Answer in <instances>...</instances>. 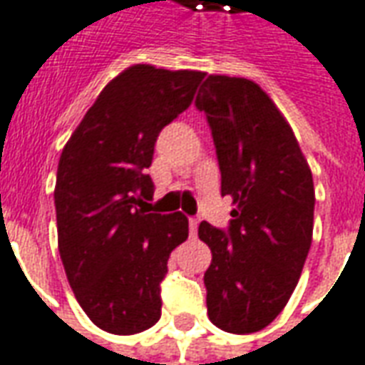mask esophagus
<instances>
[{"instance_id":"esophagus-1","label":"esophagus","mask_w":365,"mask_h":365,"mask_svg":"<svg viewBox=\"0 0 365 365\" xmlns=\"http://www.w3.org/2000/svg\"><path fill=\"white\" fill-rule=\"evenodd\" d=\"M188 228H190V236H197L198 218H188Z\"/></svg>"}]
</instances>
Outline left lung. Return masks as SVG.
<instances>
[{"label":"left lung","instance_id":"obj_1","mask_svg":"<svg viewBox=\"0 0 365 365\" xmlns=\"http://www.w3.org/2000/svg\"><path fill=\"white\" fill-rule=\"evenodd\" d=\"M215 139L220 192L232 220H202L198 238L212 262L205 272L210 322L230 334L266 328L300 280L312 245L314 180L292 127L250 79L208 75L197 95Z\"/></svg>","mask_w":365,"mask_h":365}]
</instances>
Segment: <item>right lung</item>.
Returning <instances> with one entry per match:
<instances>
[{
  "label": "right lung",
  "instance_id": "add662e5",
  "mask_svg": "<svg viewBox=\"0 0 365 365\" xmlns=\"http://www.w3.org/2000/svg\"><path fill=\"white\" fill-rule=\"evenodd\" d=\"M205 73L137 63L105 85L63 147L57 245L77 302L95 326L130 336L160 318L170 252L188 238L182 212L147 210L163 127L192 103Z\"/></svg>",
  "mask_w": 365,
  "mask_h": 365
}]
</instances>
